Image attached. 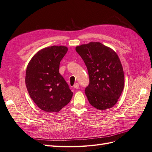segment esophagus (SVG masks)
<instances>
[{"mask_svg":"<svg viewBox=\"0 0 152 152\" xmlns=\"http://www.w3.org/2000/svg\"><path fill=\"white\" fill-rule=\"evenodd\" d=\"M73 87L75 88H76V89H78L79 88V84L77 83H75V85H74V86H73Z\"/></svg>","mask_w":152,"mask_h":152,"instance_id":"esophagus-1","label":"esophagus"}]
</instances>
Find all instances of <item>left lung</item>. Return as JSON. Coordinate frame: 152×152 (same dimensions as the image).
Instances as JSON below:
<instances>
[{
	"instance_id": "left-lung-1",
	"label": "left lung",
	"mask_w": 152,
	"mask_h": 152,
	"mask_svg": "<svg viewBox=\"0 0 152 152\" xmlns=\"http://www.w3.org/2000/svg\"><path fill=\"white\" fill-rule=\"evenodd\" d=\"M88 69L85 92L90 104L99 110L113 107L124 87V74L118 55L110 47L90 42L76 47Z\"/></svg>"
}]
</instances>
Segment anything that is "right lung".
<instances>
[{
	"label": "right lung",
	"mask_w": 152,
	"mask_h": 152,
	"mask_svg": "<svg viewBox=\"0 0 152 152\" xmlns=\"http://www.w3.org/2000/svg\"><path fill=\"white\" fill-rule=\"evenodd\" d=\"M67 47L52 46L36 53L26 70L25 84L30 97L41 110L58 112L71 100L73 93L59 73L60 62Z\"/></svg>",
	"instance_id": "add662e5"
}]
</instances>
